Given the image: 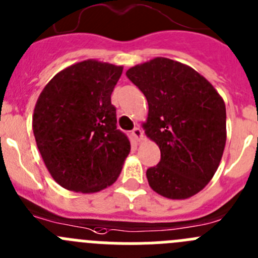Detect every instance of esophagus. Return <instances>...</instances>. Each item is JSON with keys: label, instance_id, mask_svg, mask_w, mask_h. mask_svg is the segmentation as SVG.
<instances>
[{"label": "esophagus", "instance_id": "1", "mask_svg": "<svg viewBox=\"0 0 258 258\" xmlns=\"http://www.w3.org/2000/svg\"><path fill=\"white\" fill-rule=\"evenodd\" d=\"M132 136L134 137V139H136L137 142H141L142 139H143V132H142V129L139 126L134 127L133 131H132Z\"/></svg>", "mask_w": 258, "mask_h": 258}]
</instances>
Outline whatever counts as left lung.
Instances as JSON below:
<instances>
[{
    "label": "left lung",
    "mask_w": 258,
    "mask_h": 258,
    "mask_svg": "<svg viewBox=\"0 0 258 258\" xmlns=\"http://www.w3.org/2000/svg\"><path fill=\"white\" fill-rule=\"evenodd\" d=\"M147 98L146 136L161 160L146 172L148 184L170 200L197 195L215 175L226 142L225 103L190 66L156 57L126 72Z\"/></svg>",
    "instance_id": "left-lung-1"
}]
</instances>
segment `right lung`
Listing matches in <instances>:
<instances>
[{
  "instance_id": "right-lung-1",
  "label": "right lung",
  "mask_w": 258,
  "mask_h": 258,
  "mask_svg": "<svg viewBox=\"0 0 258 258\" xmlns=\"http://www.w3.org/2000/svg\"><path fill=\"white\" fill-rule=\"evenodd\" d=\"M122 66L86 60L61 70L43 88L33 113V133L56 183L80 193L116 181L131 142L116 127L111 93Z\"/></svg>"
}]
</instances>
